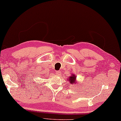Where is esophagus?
Masks as SVG:
<instances>
[{"mask_svg": "<svg viewBox=\"0 0 121 121\" xmlns=\"http://www.w3.org/2000/svg\"><path fill=\"white\" fill-rule=\"evenodd\" d=\"M56 74L57 76H59V75H60V72L59 71H57L56 72Z\"/></svg>", "mask_w": 121, "mask_h": 121, "instance_id": "esophagus-1", "label": "esophagus"}]
</instances>
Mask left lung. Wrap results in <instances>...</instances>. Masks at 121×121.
I'll use <instances>...</instances> for the list:
<instances>
[{
    "instance_id": "1",
    "label": "left lung",
    "mask_w": 121,
    "mask_h": 121,
    "mask_svg": "<svg viewBox=\"0 0 121 121\" xmlns=\"http://www.w3.org/2000/svg\"><path fill=\"white\" fill-rule=\"evenodd\" d=\"M68 79V81H69V82L71 84H76V83H77V82L76 81V76L75 75H73V74H72V75Z\"/></svg>"
}]
</instances>
